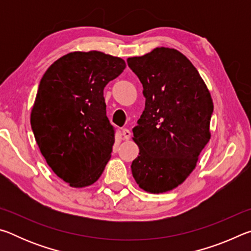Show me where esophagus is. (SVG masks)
Returning a JSON list of instances; mask_svg holds the SVG:
<instances>
[{
	"label": "esophagus",
	"mask_w": 251,
	"mask_h": 251,
	"mask_svg": "<svg viewBox=\"0 0 251 251\" xmlns=\"http://www.w3.org/2000/svg\"><path fill=\"white\" fill-rule=\"evenodd\" d=\"M123 136H124L125 139H129L130 136H131V131L127 128L123 129Z\"/></svg>",
	"instance_id": "esophagus-1"
}]
</instances>
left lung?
Listing matches in <instances>:
<instances>
[{
	"mask_svg": "<svg viewBox=\"0 0 251 251\" xmlns=\"http://www.w3.org/2000/svg\"><path fill=\"white\" fill-rule=\"evenodd\" d=\"M127 64L143 84L146 99L133 128L139 155L131 173L145 192L166 193L186 180L209 142L210 93L196 67L175 49L156 48L128 57Z\"/></svg>",
	"mask_w": 251,
	"mask_h": 251,
	"instance_id": "8db88e82",
	"label": "left lung"
}]
</instances>
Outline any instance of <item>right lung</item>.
<instances>
[{
    "instance_id": "right-lung-1",
    "label": "right lung",
    "mask_w": 251,
    "mask_h": 251,
    "mask_svg": "<svg viewBox=\"0 0 251 251\" xmlns=\"http://www.w3.org/2000/svg\"><path fill=\"white\" fill-rule=\"evenodd\" d=\"M126 67L99 50L72 52L42 77L31 126L52 171L75 188L99 179L112 154L115 129L106 116L104 87Z\"/></svg>"
}]
</instances>
